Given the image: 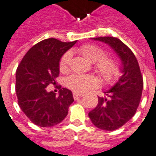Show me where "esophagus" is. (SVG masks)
<instances>
[{
	"label": "esophagus",
	"mask_w": 156,
	"mask_h": 156,
	"mask_svg": "<svg viewBox=\"0 0 156 156\" xmlns=\"http://www.w3.org/2000/svg\"><path fill=\"white\" fill-rule=\"evenodd\" d=\"M81 97H83V94L81 93H78V92H74L73 93V98L75 99H77V98H80Z\"/></svg>",
	"instance_id": "1"
}]
</instances>
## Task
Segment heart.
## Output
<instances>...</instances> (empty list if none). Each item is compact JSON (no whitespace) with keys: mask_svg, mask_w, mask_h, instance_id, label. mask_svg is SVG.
Segmentation results:
<instances>
[{"mask_svg":"<svg viewBox=\"0 0 156 156\" xmlns=\"http://www.w3.org/2000/svg\"><path fill=\"white\" fill-rule=\"evenodd\" d=\"M80 54L90 63H94V69L102 81L107 85L116 82L120 76V66L118 60L112 57L106 55L102 48L96 44L82 45L79 48ZM71 60V53L66 52L59 61V70L66 73L69 70ZM99 80L91 76L74 75L67 80V86L76 92H85L89 89L98 87Z\"/></svg>","mask_w":156,"mask_h":156,"instance_id":"b5f03b06","label":"heart"}]
</instances>
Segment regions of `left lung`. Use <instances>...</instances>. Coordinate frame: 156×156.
<instances>
[{
	"label": "left lung",
	"mask_w": 156,
	"mask_h": 156,
	"mask_svg": "<svg viewBox=\"0 0 156 156\" xmlns=\"http://www.w3.org/2000/svg\"><path fill=\"white\" fill-rule=\"evenodd\" d=\"M111 46L122 63V76L109 90L107 98L98 97V104L89 112L91 122L102 130L112 131L133 118L140 102L143 76L135 55L122 41L114 37H94Z\"/></svg>",
	"instance_id": "1"
}]
</instances>
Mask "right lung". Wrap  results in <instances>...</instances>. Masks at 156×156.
<instances>
[{"instance_id":"obj_1","label":"right lung","mask_w":156,"mask_h":156,"mask_svg":"<svg viewBox=\"0 0 156 156\" xmlns=\"http://www.w3.org/2000/svg\"><path fill=\"white\" fill-rule=\"evenodd\" d=\"M76 43L54 37L40 41L27 52L16 72V93L20 108L31 122L39 127H52L62 122L74 101L71 90L59 88V95L47 91L59 75V60Z\"/></svg>"}]
</instances>
